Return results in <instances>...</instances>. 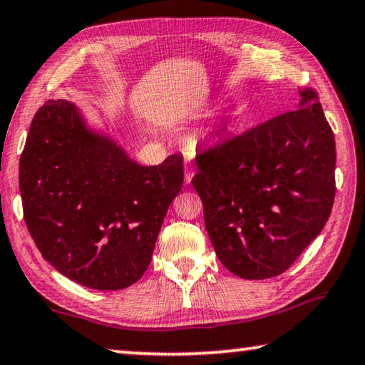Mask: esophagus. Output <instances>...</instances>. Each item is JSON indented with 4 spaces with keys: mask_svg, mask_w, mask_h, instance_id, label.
Masks as SVG:
<instances>
[{
    "mask_svg": "<svg viewBox=\"0 0 365 365\" xmlns=\"http://www.w3.org/2000/svg\"><path fill=\"white\" fill-rule=\"evenodd\" d=\"M194 174H195V171H194V168H192V166H189V165L184 166V181H186L187 184L192 181Z\"/></svg>",
    "mask_w": 365,
    "mask_h": 365,
    "instance_id": "1",
    "label": "esophagus"
}]
</instances>
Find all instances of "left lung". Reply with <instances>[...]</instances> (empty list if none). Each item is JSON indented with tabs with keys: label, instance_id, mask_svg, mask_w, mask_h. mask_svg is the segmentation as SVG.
Here are the masks:
<instances>
[{
	"label": "left lung",
	"instance_id": "8db88e82",
	"mask_svg": "<svg viewBox=\"0 0 365 365\" xmlns=\"http://www.w3.org/2000/svg\"><path fill=\"white\" fill-rule=\"evenodd\" d=\"M297 110L200 151L192 186L219 260L245 279L282 274L326 225L336 143L311 88Z\"/></svg>",
	"mask_w": 365,
	"mask_h": 365
}]
</instances>
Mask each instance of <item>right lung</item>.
I'll return each mask as SVG.
<instances>
[{
  "mask_svg": "<svg viewBox=\"0 0 365 365\" xmlns=\"http://www.w3.org/2000/svg\"><path fill=\"white\" fill-rule=\"evenodd\" d=\"M182 181V155L141 166L67 100L38 110L19 161L24 220L41 255L103 292L143 277Z\"/></svg>",
  "mask_w": 365,
  "mask_h": 365,
  "instance_id": "right-lung-1",
  "label": "right lung"
}]
</instances>
